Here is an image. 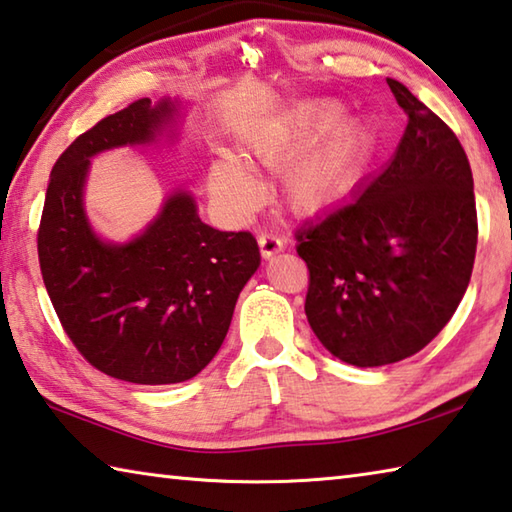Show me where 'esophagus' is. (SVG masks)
Segmentation results:
<instances>
[{
    "instance_id": "esophagus-1",
    "label": "esophagus",
    "mask_w": 512,
    "mask_h": 512,
    "mask_svg": "<svg viewBox=\"0 0 512 512\" xmlns=\"http://www.w3.org/2000/svg\"><path fill=\"white\" fill-rule=\"evenodd\" d=\"M258 245H261V254L265 258H270L274 254H279V251L285 247V242H283L279 233L261 231V233H258Z\"/></svg>"
}]
</instances>
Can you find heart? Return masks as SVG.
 <instances>
[{"instance_id": "obj_1", "label": "heart", "mask_w": 512, "mask_h": 512, "mask_svg": "<svg viewBox=\"0 0 512 512\" xmlns=\"http://www.w3.org/2000/svg\"><path fill=\"white\" fill-rule=\"evenodd\" d=\"M339 112L330 107L315 123L306 125L292 137H263L251 143L254 155L265 164H281L294 148L306 146L319 132L333 128ZM364 152V132L357 123H346L330 134L317 150L303 157L285 173V191L299 206H321L342 195L353 184ZM211 193L233 211H242L254 202L256 182L236 157H220L209 173Z\"/></svg>"}]
</instances>
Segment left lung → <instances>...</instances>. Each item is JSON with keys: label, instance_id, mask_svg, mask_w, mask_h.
Masks as SVG:
<instances>
[{"label": "left lung", "instance_id": "8db88e82", "mask_svg": "<svg viewBox=\"0 0 512 512\" xmlns=\"http://www.w3.org/2000/svg\"><path fill=\"white\" fill-rule=\"evenodd\" d=\"M387 83L409 116L396 155L353 200L294 233L310 274L308 324L353 366L423 351L459 308L477 254V204L461 141L405 85Z\"/></svg>", "mask_w": 512, "mask_h": 512}]
</instances>
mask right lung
<instances>
[{
    "instance_id": "obj_1",
    "label": "right lung",
    "mask_w": 512,
    "mask_h": 512,
    "mask_svg": "<svg viewBox=\"0 0 512 512\" xmlns=\"http://www.w3.org/2000/svg\"><path fill=\"white\" fill-rule=\"evenodd\" d=\"M173 112L170 101L139 98L76 137L51 170L38 229L44 288L71 344L94 369L134 384H175L200 373L261 265L249 231L209 227L182 191L128 245H107L89 229V157L150 141Z\"/></svg>"
}]
</instances>
